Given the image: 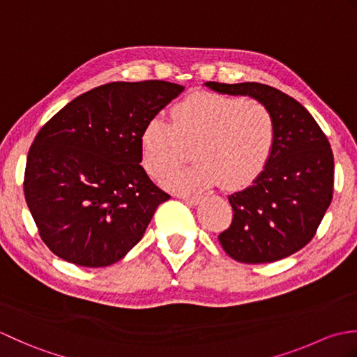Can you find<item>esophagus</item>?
Here are the masks:
<instances>
[{"mask_svg": "<svg viewBox=\"0 0 357 357\" xmlns=\"http://www.w3.org/2000/svg\"><path fill=\"white\" fill-rule=\"evenodd\" d=\"M187 204H190V206H198L201 202V196H181Z\"/></svg>", "mask_w": 357, "mask_h": 357, "instance_id": "34e87169", "label": "esophagus"}]
</instances>
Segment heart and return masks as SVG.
I'll return each instance as SVG.
<instances>
[{
    "label": "heart",
    "mask_w": 357,
    "mask_h": 357,
    "mask_svg": "<svg viewBox=\"0 0 357 357\" xmlns=\"http://www.w3.org/2000/svg\"><path fill=\"white\" fill-rule=\"evenodd\" d=\"M172 123L151 119L139 136L141 165L161 179L192 150L195 164L167 175L178 193H198L222 183L242 190L261 176L276 146V123L264 104L211 92H195L170 110Z\"/></svg>",
    "instance_id": "heart-1"
}]
</instances>
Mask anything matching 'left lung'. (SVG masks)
Listing matches in <instances>:
<instances>
[{"label": "left lung", "mask_w": 357, "mask_h": 357, "mask_svg": "<svg viewBox=\"0 0 357 357\" xmlns=\"http://www.w3.org/2000/svg\"><path fill=\"white\" fill-rule=\"evenodd\" d=\"M213 92L250 96L276 123V146L252 185L229 196L231 225L219 234L225 253L244 264L280 261L313 239L333 199L335 159L327 136L308 110L280 90L239 82H204Z\"/></svg>", "instance_id": "1"}]
</instances>
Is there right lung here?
<instances>
[{
	"mask_svg": "<svg viewBox=\"0 0 357 357\" xmlns=\"http://www.w3.org/2000/svg\"><path fill=\"white\" fill-rule=\"evenodd\" d=\"M184 87L110 82L75 98L29 150L24 195L53 255L81 267L123 259L170 196L141 167L144 126Z\"/></svg>",
	"mask_w": 357,
	"mask_h": 357,
	"instance_id": "right-lung-1",
	"label": "right lung"
}]
</instances>
